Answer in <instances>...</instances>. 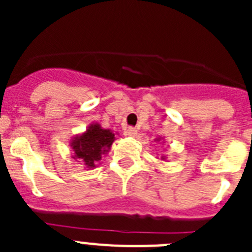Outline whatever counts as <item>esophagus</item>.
<instances>
[{
  "label": "esophagus",
  "instance_id": "obj_1",
  "mask_svg": "<svg viewBox=\"0 0 252 252\" xmlns=\"http://www.w3.org/2000/svg\"><path fill=\"white\" fill-rule=\"evenodd\" d=\"M125 135H127V136H136L137 135V130L135 127H127L125 130Z\"/></svg>",
  "mask_w": 252,
  "mask_h": 252
}]
</instances>
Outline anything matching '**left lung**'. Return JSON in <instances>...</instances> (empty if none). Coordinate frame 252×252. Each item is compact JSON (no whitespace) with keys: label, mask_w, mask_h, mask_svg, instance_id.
I'll return each mask as SVG.
<instances>
[{"label":"left lung","mask_w":252,"mask_h":252,"mask_svg":"<svg viewBox=\"0 0 252 252\" xmlns=\"http://www.w3.org/2000/svg\"><path fill=\"white\" fill-rule=\"evenodd\" d=\"M155 141H157V142L161 141V144H162V142H164V141H162V140H161V137H157V139H155ZM165 159H166V157H161V159H160V160H162V161H164V160H165Z\"/></svg>","instance_id":"left-lung-1"}]
</instances>
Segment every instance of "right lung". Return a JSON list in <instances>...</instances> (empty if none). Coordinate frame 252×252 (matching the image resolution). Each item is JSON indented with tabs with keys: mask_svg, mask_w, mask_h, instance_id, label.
<instances>
[{
	"mask_svg": "<svg viewBox=\"0 0 252 252\" xmlns=\"http://www.w3.org/2000/svg\"><path fill=\"white\" fill-rule=\"evenodd\" d=\"M116 140L112 130L103 128L97 122L87 127L84 132L72 137L69 145L73 150V159L82 162L86 168L94 169L102 157L111 150Z\"/></svg>",
	"mask_w": 252,
	"mask_h": 252,
	"instance_id": "obj_1",
	"label": "right lung"
}]
</instances>
